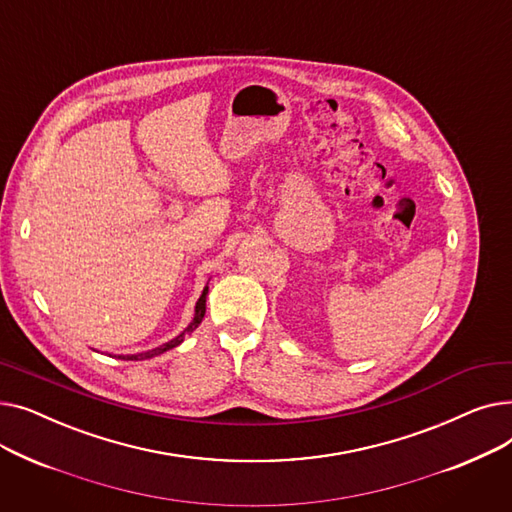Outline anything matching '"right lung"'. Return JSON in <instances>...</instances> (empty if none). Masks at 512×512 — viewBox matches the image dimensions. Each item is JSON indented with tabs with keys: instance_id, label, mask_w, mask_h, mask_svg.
Returning <instances> with one entry per match:
<instances>
[{
	"instance_id": "right-lung-1",
	"label": "right lung",
	"mask_w": 512,
	"mask_h": 512,
	"mask_svg": "<svg viewBox=\"0 0 512 512\" xmlns=\"http://www.w3.org/2000/svg\"><path fill=\"white\" fill-rule=\"evenodd\" d=\"M207 292H209V286H205V288H203L201 297H199V301H197V307H195V317H193V321H191V324H188V328H186L182 334H178L176 338H172V340H170V342H166V344H161V346H157V348H151V351H147V353H139V355H118V359H124V361H143V359L157 357V355H161V353L170 351V348L178 346V344L184 340V334H191L193 330H197V328H199V324L203 321V317H205V301H207Z\"/></svg>"
}]
</instances>
